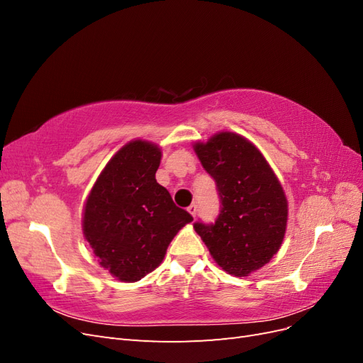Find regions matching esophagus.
I'll use <instances>...</instances> for the list:
<instances>
[{"label": "esophagus", "mask_w": 363, "mask_h": 363, "mask_svg": "<svg viewBox=\"0 0 363 363\" xmlns=\"http://www.w3.org/2000/svg\"><path fill=\"white\" fill-rule=\"evenodd\" d=\"M188 212L195 218V215H196V206H195V204H191V206L188 207Z\"/></svg>", "instance_id": "esophagus-1"}]
</instances>
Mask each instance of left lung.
<instances>
[{"label": "left lung", "mask_w": 363, "mask_h": 363, "mask_svg": "<svg viewBox=\"0 0 363 363\" xmlns=\"http://www.w3.org/2000/svg\"><path fill=\"white\" fill-rule=\"evenodd\" d=\"M194 150L213 177L221 201L215 224L195 223V232L219 267L245 277L281 247L286 195L262 152L240 135L221 131L207 142H195Z\"/></svg>", "instance_id": "8db88e82"}]
</instances>
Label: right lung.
I'll list each match as a JSON object with an SVG mask.
<instances>
[{"mask_svg": "<svg viewBox=\"0 0 363 363\" xmlns=\"http://www.w3.org/2000/svg\"><path fill=\"white\" fill-rule=\"evenodd\" d=\"M160 148L136 139L108 160L87 196L83 235L98 263L121 281L155 271L168 245L192 216L156 182Z\"/></svg>", "mask_w": 363, "mask_h": 363, "instance_id": "obj_1", "label": "right lung"}]
</instances>
